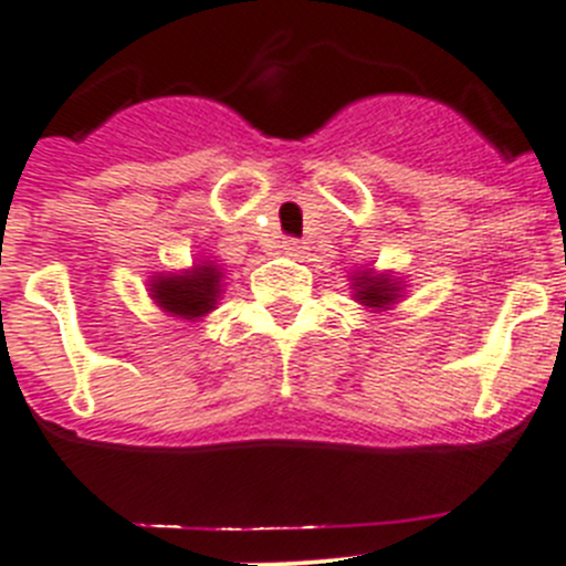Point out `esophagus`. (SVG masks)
<instances>
[{
	"instance_id": "esophagus-1",
	"label": "esophagus",
	"mask_w": 566,
	"mask_h": 566,
	"mask_svg": "<svg viewBox=\"0 0 566 566\" xmlns=\"http://www.w3.org/2000/svg\"><path fill=\"white\" fill-rule=\"evenodd\" d=\"M282 251L287 253V256H302V253L307 251V245L298 242V239H287V242H282Z\"/></svg>"
}]
</instances>
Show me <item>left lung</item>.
<instances>
[{"instance_id":"1","label":"left lung","mask_w":566,"mask_h":566,"mask_svg":"<svg viewBox=\"0 0 566 566\" xmlns=\"http://www.w3.org/2000/svg\"><path fill=\"white\" fill-rule=\"evenodd\" d=\"M349 290H353V298L360 307L371 310V313H384V310L395 307L397 302H403L406 284L395 273H380L375 268H366V271L355 273Z\"/></svg>"}]
</instances>
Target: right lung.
<instances>
[{"label":"right lung","mask_w":566,"mask_h":566,"mask_svg":"<svg viewBox=\"0 0 566 566\" xmlns=\"http://www.w3.org/2000/svg\"><path fill=\"white\" fill-rule=\"evenodd\" d=\"M222 282L226 271L211 259H200L186 271L177 273H157L149 279L151 302L171 318L200 321L211 310H217V302L222 295Z\"/></svg>","instance_id":"right-lung-1"}]
</instances>
